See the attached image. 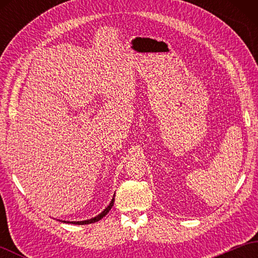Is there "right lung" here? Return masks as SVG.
<instances>
[{
	"mask_svg": "<svg viewBox=\"0 0 258 258\" xmlns=\"http://www.w3.org/2000/svg\"><path fill=\"white\" fill-rule=\"evenodd\" d=\"M114 205V197L112 199V201H111V203H109V205L105 208V210H104L101 214H98L97 216H95V217H93V218H91V220H87V221H82V222H65L64 221V223H71V224H75V225H86V224H92V223H95V222H98L100 220H102V218L106 215V214L111 211V208H112V206Z\"/></svg>",
	"mask_w": 258,
	"mask_h": 258,
	"instance_id": "right-lung-1",
	"label": "right lung"
}]
</instances>
